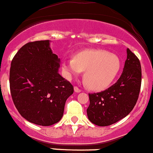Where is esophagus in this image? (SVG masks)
I'll return each instance as SVG.
<instances>
[{
    "label": "esophagus",
    "mask_w": 153,
    "mask_h": 153,
    "mask_svg": "<svg viewBox=\"0 0 153 153\" xmlns=\"http://www.w3.org/2000/svg\"><path fill=\"white\" fill-rule=\"evenodd\" d=\"M74 91H75L76 93H80V92H81V90L80 89V88H78V87L75 86V88H74Z\"/></svg>",
    "instance_id": "obj_1"
}]
</instances>
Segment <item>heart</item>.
Returning <instances> with one entry per match:
<instances>
[{"instance_id": "obj_1", "label": "heart", "mask_w": 153, "mask_h": 153, "mask_svg": "<svg viewBox=\"0 0 153 153\" xmlns=\"http://www.w3.org/2000/svg\"><path fill=\"white\" fill-rule=\"evenodd\" d=\"M120 60L103 50H86L78 53L74 59H64L62 70L68 78L85 72L84 81L93 91L105 89L112 83L120 70Z\"/></svg>"}]
</instances>
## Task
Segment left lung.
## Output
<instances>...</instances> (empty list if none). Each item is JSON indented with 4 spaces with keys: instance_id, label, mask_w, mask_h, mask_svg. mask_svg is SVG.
Segmentation results:
<instances>
[{
    "instance_id": "8db88e82",
    "label": "left lung",
    "mask_w": 153,
    "mask_h": 153,
    "mask_svg": "<svg viewBox=\"0 0 153 153\" xmlns=\"http://www.w3.org/2000/svg\"><path fill=\"white\" fill-rule=\"evenodd\" d=\"M141 77L139 59L128 48L123 72L116 83L103 91L89 94L88 119L94 125L103 127L126 117L138 100Z\"/></svg>"
}]
</instances>
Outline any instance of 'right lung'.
Segmentation results:
<instances>
[{
  "mask_svg": "<svg viewBox=\"0 0 153 153\" xmlns=\"http://www.w3.org/2000/svg\"><path fill=\"white\" fill-rule=\"evenodd\" d=\"M59 62L49 40L27 43L14 56L10 70L11 96L18 112L29 122L50 126L62 118L74 88L58 72Z\"/></svg>",
  "mask_w": 153,
  "mask_h": 153,
  "instance_id": "obj_1",
  "label": "right lung"
}]
</instances>
